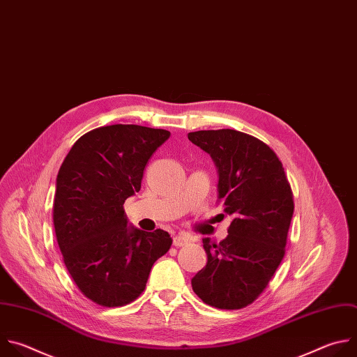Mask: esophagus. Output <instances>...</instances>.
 I'll list each match as a JSON object with an SVG mask.
<instances>
[{
  "mask_svg": "<svg viewBox=\"0 0 357 357\" xmlns=\"http://www.w3.org/2000/svg\"><path fill=\"white\" fill-rule=\"evenodd\" d=\"M192 239L190 238V236H185V235H176L174 238H173V245L174 246H184V245H187V243H190Z\"/></svg>",
  "mask_w": 357,
  "mask_h": 357,
  "instance_id": "obj_1",
  "label": "esophagus"
}]
</instances>
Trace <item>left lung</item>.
<instances>
[{
	"label": "left lung",
	"mask_w": 357,
	"mask_h": 357,
	"mask_svg": "<svg viewBox=\"0 0 357 357\" xmlns=\"http://www.w3.org/2000/svg\"><path fill=\"white\" fill-rule=\"evenodd\" d=\"M218 170V201L232 217L220 243L202 239L206 264L192 278L208 305L241 310L266 289L284 257L294 201L277 155L261 140L234 129L190 132Z\"/></svg>",
	"instance_id": "left-lung-1"
}]
</instances>
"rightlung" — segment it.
Listing matches in <instances>:
<instances>
[{"instance_id": "obj_1", "label": "right lung", "mask_w": 357, "mask_h": 357, "mask_svg": "<svg viewBox=\"0 0 357 357\" xmlns=\"http://www.w3.org/2000/svg\"><path fill=\"white\" fill-rule=\"evenodd\" d=\"M169 137L166 129L101 126L76 142L59 170L57 243L79 290L96 304L121 307L136 300L153 263L172 246L166 231H140L123 211L125 199L140 190L151 156Z\"/></svg>"}]
</instances>
